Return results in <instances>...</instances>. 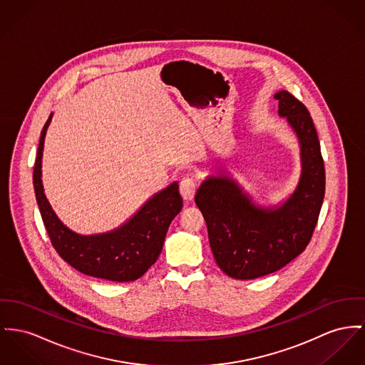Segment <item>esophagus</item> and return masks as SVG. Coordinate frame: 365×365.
Returning a JSON list of instances; mask_svg holds the SVG:
<instances>
[{"mask_svg":"<svg viewBox=\"0 0 365 365\" xmlns=\"http://www.w3.org/2000/svg\"><path fill=\"white\" fill-rule=\"evenodd\" d=\"M195 191H196V185H195V181L192 178L184 177L180 181V192H181V196L185 202H190V200L194 199Z\"/></svg>","mask_w":365,"mask_h":365,"instance_id":"34e87169","label":"esophagus"}]
</instances>
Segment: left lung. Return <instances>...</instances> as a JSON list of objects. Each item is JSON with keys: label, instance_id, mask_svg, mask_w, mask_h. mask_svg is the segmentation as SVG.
<instances>
[{"label": "left lung", "instance_id": "1", "mask_svg": "<svg viewBox=\"0 0 365 365\" xmlns=\"http://www.w3.org/2000/svg\"><path fill=\"white\" fill-rule=\"evenodd\" d=\"M274 98L300 144L302 174L294 192L282 206L263 209L232 178L212 175L195 195L216 263L235 279L267 275L297 257L313 237L325 194L324 160L307 108L285 90Z\"/></svg>", "mask_w": 365, "mask_h": 365}]
</instances>
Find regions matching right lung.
Here are the masks:
<instances>
[{"mask_svg": "<svg viewBox=\"0 0 365 365\" xmlns=\"http://www.w3.org/2000/svg\"><path fill=\"white\" fill-rule=\"evenodd\" d=\"M44 124L33 171L37 205L49 240L58 255L77 271L101 279L128 282L143 277L159 257L173 219L182 209L178 184L153 195L145 205L115 231L99 235H78L53 213L41 181L44 138L51 123Z\"/></svg>", "mask_w": 365, "mask_h": 365, "instance_id": "obj_1", "label": "right lung"}]
</instances>
